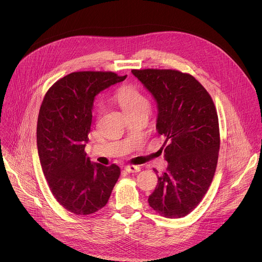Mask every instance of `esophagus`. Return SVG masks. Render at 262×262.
<instances>
[{"instance_id":"34e87169","label":"esophagus","mask_w":262,"mask_h":262,"mask_svg":"<svg viewBox=\"0 0 262 262\" xmlns=\"http://www.w3.org/2000/svg\"><path fill=\"white\" fill-rule=\"evenodd\" d=\"M124 169L128 173H137V172H139L141 170L139 166H125Z\"/></svg>"}]
</instances>
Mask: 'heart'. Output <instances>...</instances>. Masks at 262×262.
<instances>
[{"instance_id":"heart-1","label":"heart","mask_w":262,"mask_h":262,"mask_svg":"<svg viewBox=\"0 0 262 262\" xmlns=\"http://www.w3.org/2000/svg\"><path fill=\"white\" fill-rule=\"evenodd\" d=\"M114 100L120 105L126 116L146 114L150 112V100L140 89L132 85L120 87L115 95Z\"/></svg>"}]
</instances>
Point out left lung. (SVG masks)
I'll return each instance as SVG.
<instances>
[{"instance_id":"1","label":"left lung","mask_w":262,"mask_h":262,"mask_svg":"<svg viewBox=\"0 0 262 262\" xmlns=\"http://www.w3.org/2000/svg\"><path fill=\"white\" fill-rule=\"evenodd\" d=\"M132 72L154 96L157 130L167 143L168 167L158 176L149 205L166 217H182L200 203L215 172L220 132L213 101L191 74L171 69Z\"/></svg>"}]
</instances>
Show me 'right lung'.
<instances>
[{"label":"right lung","mask_w":262,"mask_h":262,"mask_svg":"<svg viewBox=\"0 0 262 262\" xmlns=\"http://www.w3.org/2000/svg\"><path fill=\"white\" fill-rule=\"evenodd\" d=\"M125 79L114 72H72L49 89L41 103L37 121L41 168L54 197L74 214L102 208L119 178L118 166L91 163L85 147L95 96Z\"/></svg>","instance_id":"right-lung-1"}]
</instances>
